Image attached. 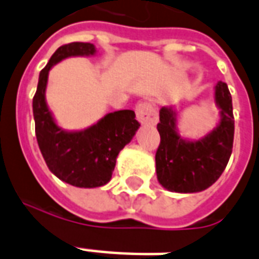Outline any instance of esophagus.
I'll return each mask as SVG.
<instances>
[{"instance_id": "esophagus-1", "label": "esophagus", "mask_w": 259, "mask_h": 259, "mask_svg": "<svg viewBox=\"0 0 259 259\" xmlns=\"http://www.w3.org/2000/svg\"><path fill=\"white\" fill-rule=\"evenodd\" d=\"M136 114L137 119L144 125H156L158 122L157 110L150 102H140L136 106Z\"/></svg>"}]
</instances>
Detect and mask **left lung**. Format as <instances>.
<instances>
[{"instance_id":"1","label":"left lung","mask_w":259,"mask_h":259,"mask_svg":"<svg viewBox=\"0 0 259 259\" xmlns=\"http://www.w3.org/2000/svg\"><path fill=\"white\" fill-rule=\"evenodd\" d=\"M215 101L221 107V122L199 141H184L177 134L176 114L160 110V145L156 152V172L160 184L173 192H200L221 177L233 152V99L227 84L215 87Z\"/></svg>"}]
</instances>
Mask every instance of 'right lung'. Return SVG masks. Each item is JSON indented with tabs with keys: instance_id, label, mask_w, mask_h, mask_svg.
<instances>
[{
	"instance_id": "obj_1",
	"label": "right lung",
	"mask_w": 259,
	"mask_h": 259,
	"mask_svg": "<svg viewBox=\"0 0 259 259\" xmlns=\"http://www.w3.org/2000/svg\"><path fill=\"white\" fill-rule=\"evenodd\" d=\"M95 54L90 42L59 47L38 76L33 97L34 130L47 166L60 180L80 188H95L111 179L118 153L133 138L140 122L133 110L109 113L82 132H64L55 123L46 103V87L51 67L70 56Z\"/></svg>"
}]
</instances>
